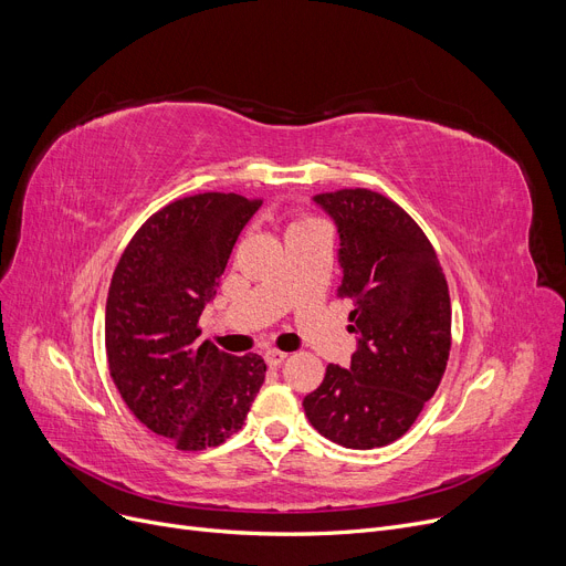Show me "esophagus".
Segmentation results:
<instances>
[{"label": "esophagus", "mask_w": 566, "mask_h": 566, "mask_svg": "<svg viewBox=\"0 0 566 566\" xmlns=\"http://www.w3.org/2000/svg\"><path fill=\"white\" fill-rule=\"evenodd\" d=\"M287 359V353H281V349H266L264 353V361L269 366H281Z\"/></svg>", "instance_id": "1"}]
</instances>
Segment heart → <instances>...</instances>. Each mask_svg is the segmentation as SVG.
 <instances>
[{"label": "heart", "mask_w": 566, "mask_h": 566, "mask_svg": "<svg viewBox=\"0 0 566 566\" xmlns=\"http://www.w3.org/2000/svg\"><path fill=\"white\" fill-rule=\"evenodd\" d=\"M306 223H313V221H297V223H294L292 228H297V226H306Z\"/></svg>", "instance_id": "heart-1"}]
</instances>
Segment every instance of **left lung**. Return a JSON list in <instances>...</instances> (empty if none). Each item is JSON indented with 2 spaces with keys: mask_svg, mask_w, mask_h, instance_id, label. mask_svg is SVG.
I'll use <instances>...</instances> for the list:
<instances>
[{
  "mask_svg": "<svg viewBox=\"0 0 566 566\" xmlns=\"http://www.w3.org/2000/svg\"><path fill=\"white\" fill-rule=\"evenodd\" d=\"M338 230V294L353 302L357 349L327 366L304 398L319 436L347 449L406 436L436 394L451 347V302L440 260L421 228L368 188L313 196Z\"/></svg>",
  "mask_w": 566,
  "mask_h": 566,
  "instance_id": "left-lung-1",
  "label": "left lung"
}]
</instances>
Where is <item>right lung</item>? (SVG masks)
I'll list each match as a JSON object with an SVG mask.
<instances>
[{
	"mask_svg": "<svg viewBox=\"0 0 566 566\" xmlns=\"http://www.w3.org/2000/svg\"><path fill=\"white\" fill-rule=\"evenodd\" d=\"M260 200L200 193L170 202L126 247L105 302L113 380L151 433L181 451L219 447L244 426L264 382L260 355L198 343L234 241Z\"/></svg>",
	"mask_w": 566,
	"mask_h": 566,
	"instance_id": "right-lung-1",
	"label": "right lung"
}]
</instances>
